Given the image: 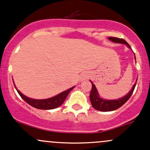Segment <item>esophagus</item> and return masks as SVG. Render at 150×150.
<instances>
[{
  "label": "esophagus",
  "instance_id": "esophagus-1",
  "mask_svg": "<svg viewBox=\"0 0 150 150\" xmlns=\"http://www.w3.org/2000/svg\"><path fill=\"white\" fill-rule=\"evenodd\" d=\"M87 77H88L87 75H82V77H81V81H84L85 79H86V78H87Z\"/></svg>",
  "mask_w": 150,
  "mask_h": 150
}]
</instances>
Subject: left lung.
Listing matches in <instances>:
<instances>
[{
    "mask_svg": "<svg viewBox=\"0 0 150 150\" xmlns=\"http://www.w3.org/2000/svg\"><path fill=\"white\" fill-rule=\"evenodd\" d=\"M108 39L110 40H111L112 42L115 43H121V44H125V46H127L128 48H131V46H129L128 43L125 41V40L122 38H117L115 37H109ZM134 58L136 59L135 54H134ZM91 83L92 84V88L91 91L90 93V101L91 103L92 107L96 110H99V111L102 112H109V111H113V110H115L117 109L120 108L121 106L123 105L129 99V98L131 97V96L132 95L133 92H134V88H135L136 83H137V80L136 81V83H134V86H132L131 89L130 90V91L127 93L126 95H125L124 96H122V98L117 99H103L100 96L99 92H98L97 89H96L95 85L92 83L91 81H90Z\"/></svg>",
    "mask_w": 150,
    "mask_h": 150,
    "instance_id": "8db88e82",
    "label": "left lung"
}]
</instances>
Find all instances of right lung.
Masks as SVG:
<instances>
[{
    "instance_id": "1",
    "label": "right lung",
    "mask_w": 150,
    "mask_h": 150,
    "mask_svg": "<svg viewBox=\"0 0 150 150\" xmlns=\"http://www.w3.org/2000/svg\"><path fill=\"white\" fill-rule=\"evenodd\" d=\"M13 85H14L15 88L17 91L18 93L20 95L21 97H22L27 103H28L30 105L35 107V108L40 109V110H53V109H55L57 108V107L61 106L62 104H63V102H64V100H65V99L67 98V95L69 94V92L75 88V86H73V87L67 89V90L59 93L57 96H53V97L51 98H48V99H32V98H29L28 96H25V95H24L22 92H20L17 88H16L14 83H13Z\"/></svg>"
}]
</instances>
